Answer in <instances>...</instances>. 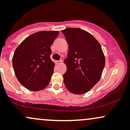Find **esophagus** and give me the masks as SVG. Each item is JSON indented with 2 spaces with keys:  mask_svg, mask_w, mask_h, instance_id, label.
Listing matches in <instances>:
<instances>
[{
  "mask_svg": "<svg viewBox=\"0 0 130 130\" xmlns=\"http://www.w3.org/2000/svg\"><path fill=\"white\" fill-rule=\"evenodd\" d=\"M57 64H61V63H63V60H58V61H57Z\"/></svg>",
  "mask_w": 130,
  "mask_h": 130,
  "instance_id": "obj_1",
  "label": "esophagus"
}]
</instances>
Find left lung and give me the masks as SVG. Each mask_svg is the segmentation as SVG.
I'll list each match as a JSON object with an SVG mask.
<instances>
[{
  "label": "left lung",
  "mask_w": 130,
  "mask_h": 130,
  "mask_svg": "<svg viewBox=\"0 0 130 130\" xmlns=\"http://www.w3.org/2000/svg\"><path fill=\"white\" fill-rule=\"evenodd\" d=\"M61 32L69 44L64 83L69 91L81 95L100 79L105 63L104 53L99 42L85 30L68 28Z\"/></svg>",
  "instance_id": "1"
}]
</instances>
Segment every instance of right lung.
<instances>
[{
    "mask_svg": "<svg viewBox=\"0 0 130 130\" xmlns=\"http://www.w3.org/2000/svg\"><path fill=\"white\" fill-rule=\"evenodd\" d=\"M58 31H40L29 35L14 53L12 64L16 77L24 87L38 91L48 85L54 72L51 45Z\"/></svg>",
    "mask_w": 130,
    "mask_h": 130,
    "instance_id": "obj_1",
    "label": "right lung"
}]
</instances>
